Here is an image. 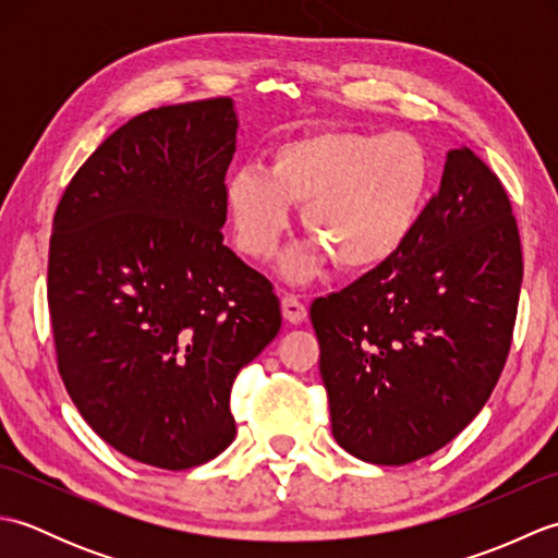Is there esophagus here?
I'll return each mask as SVG.
<instances>
[{
	"label": "esophagus",
	"mask_w": 558,
	"mask_h": 558,
	"mask_svg": "<svg viewBox=\"0 0 558 558\" xmlns=\"http://www.w3.org/2000/svg\"><path fill=\"white\" fill-rule=\"evenodd\" d=\"M282 316H286L288 324L298 326L306 322V304L294 298V294H286V298H282Z\"/></svg>",
	"instance_id": "1"
}]
</instances>
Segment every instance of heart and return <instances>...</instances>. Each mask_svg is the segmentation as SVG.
<instances>
[{
	"mask_svg": "<svg viewBox=\"0 0 558 558\" xmlns=\"http://www.w3.org/2000/svg\"><path fill=\"white\" fill-rule=\"evenodd\" d=\"M432 180V156L417 136L322 129L272 148L266 172H234L225 204L236 246L256 260L278 252L292 206H304L314 240L282 258V272L304 282L330 258L362 272L398 256L424 218Z\"/></svg>",
	"mask_w": 558,
	"mask_h": 558,
	"instance_id": "1",
	"label": "heart"
}]
</instances>
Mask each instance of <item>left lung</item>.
<instances>
[{
	"instance_id": "8db88e82",
	"label": "left lung",
	"mask_w": 558,
	"mask_h": 558,
	"mask_svg": "<svg viewBox=\"0 0 558 558\" xmlns=\"http://www.w3.org/2000/svg\"><path fill=\"white\" fill-rule=\"evenodd\" d=\"M523 282L501 182L465 146L398 256L310 316L336 441L374 465L432 456L477 417L511 350Z\"/></svg>"
}]
</instances>
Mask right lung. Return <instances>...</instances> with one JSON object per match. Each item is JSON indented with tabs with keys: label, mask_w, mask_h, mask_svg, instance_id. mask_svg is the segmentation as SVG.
I'll return each instance as SVG.
<instances>
[{
	"label": "right lung",
	"mask_w": 558,
	"mask_h": 558,
	"mask_svg": "<svg viewBox=\"0 0 558 558\" xmlns=\"http://www.w3.org/2000/svg\"><path fill=\"white\" fill-rule=\"evenodd\" d=\"M232 98L148 110L59 201L47 302L81 417L126 458L204 465L234 441L236 374L278 336L270 282L222 244Z\"/></svg>",
	"instance_id": "1"
}]
</instances>
